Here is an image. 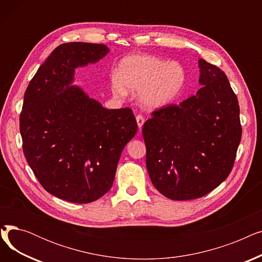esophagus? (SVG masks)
I'll use <instances>...</instances> for the list:
<instances>
[{"instance_id":"34e87169","label":"esophagus","mask_w":262,"mask_h":262,"mask_svg":"<svg viewBox=\"0 0 262 262\" xmlns=\"http://www.w3.org/2000/svg\"><path fill=\"white\" fill-rule=\"evenodd\" d=\"M136 120H137V123H138L139 129H141V128H142V125H143V123H144V118H143V116H142V115H138V116L136 117Z\"/></svg>"}]
</instances>
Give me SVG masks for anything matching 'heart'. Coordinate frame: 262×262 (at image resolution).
<instances>
[{
  "mask_svg": "<svg viewBox=\"0 0 262 262\" xmlns=\"http://www.w3.org/2000/svg\"><path fill=\"white\" fill-rule=\"evenodd\" d=\"M186 74L181 63L168 62L149 55H134L123 59L119 77L112 80L118 96L129 91H141V103L147 108H160L173 102L184 88Z\"/></svg>",
  "mask_w": 262,
  "mask_h": 262,
  "instance_id": "obj_1",
  "label": "heart"
}]
</instances>
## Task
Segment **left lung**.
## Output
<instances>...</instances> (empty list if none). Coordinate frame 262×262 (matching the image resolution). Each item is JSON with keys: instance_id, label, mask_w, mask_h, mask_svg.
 <instances>
[{"instance_id": "1", "label": "left lung", "mask_w": 262, "mask_h": 262, "mask_svg": "<svg viewBox=\"0 0 262 262\" xmlns=\"http://www.w3.org/2000/svg\"><path fill=\"white\" fill-rule=\"evenodd\" d=\"M199 67L202 88L154 110L142 128L150 181L174 201L202 198L222 184L241 141L239 103L226 74L202 58Z\"/></svg>"}]
</instances>
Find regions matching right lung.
I'll use <instances>...</instances> for the list:
<instances>
[{"instance_id": "add662e5", "label": "right lung", "mask_w": 262, "mask_h": 262, "mask_svg": "<svg viewBox=\"0 0 262 262\" xmlns=\"http://www.w3.org/2000/svg\"><path fill=\"white\" fill-rule=\"evenodd\" d=\"M108 52L98 43L58 46L24 94L20 133L26 161L45 190L71 203H91L107 193L122 150L138 129L130 108L106 109L69 87L75 68Z\"/></svg>"}]
</instances>
